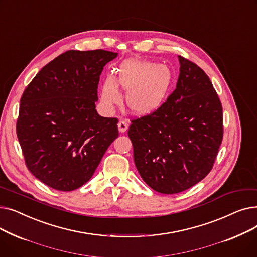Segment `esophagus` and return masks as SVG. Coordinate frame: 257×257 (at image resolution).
<instances>
[{"label": "esophagus", "mask_w": 257, "mask_h": 257, "mask_svg": "<svg viewBox=\"0 0 257 257\" xmlns=\"http://www.w3.org/2000/svg\"><path fill=\"white\" fill-rule=\"evenodd\" d=\"M117 127H118V130H119V132H125V131H127V129H128V127H129V125H128V123L126 120H119L118 121V124H117Z\"/></svg>", "instance_id": "obj_1"}]
</instances>
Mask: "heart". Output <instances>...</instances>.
Masks as SVG:
<instances>
[{"instance_id":"1","label":"heart","mask_w":257,"mask_h":257,"mask_svg":"<svg viewBox=\"0 0 257 257\" xmlns=\"http://www.w3.org/2000/svg\"><path fill=\"white\" fill-rule=\"evenodd\" d=\"M172 83V73L165 64L129 59L120 64L116 81L105 80L102 87V101L111 106L119 101L116 85L128 90L126 102L137 113L155 110L163 103Z\"/></svg>"}]
</instances>
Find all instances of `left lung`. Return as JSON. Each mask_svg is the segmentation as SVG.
<instances>
[{
    "label": "left lung",
    "mask_w": 257,
    "mask_h": 257,
    "mask_svg": "<svg viewBox=\"0 0 257 257\" xmlns=\"http://www.w3.org/2000/svg\"><path fill=\"white\" fill-rule=\"evenodd\" d=\"M175 89L156 110L131 120L128 136L143 180L161 194H177L204 179L223 140V109L211 81L178 56Z\"/></svg>",
    "instance_id": "8db88e82"
}]
</instances>
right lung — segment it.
Masks as SVG:
<instances>
[{"label":"right lung","mask_w":257,"mask_h":257,"mask_svg":"<svg viewBox=\"0 0 257 257\" xmlns=\"http://www.w3.org/2000/svg\"><path fill=\"white\" fill-rule=\"evenodd\" d=\"M105 50L66 51L40 70L21 98L17 134L35 178L70 192L86 183L118 137L117 118L96 110Z\"/></svg>","instance_id":"obj_1"}]
</instances>
